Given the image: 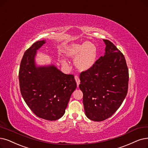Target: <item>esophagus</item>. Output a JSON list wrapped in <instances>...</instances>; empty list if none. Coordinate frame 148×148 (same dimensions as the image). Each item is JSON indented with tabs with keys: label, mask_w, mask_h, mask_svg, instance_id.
Segmentation results:
<instances>
[{
	"label": "esophagus",
	"mask_w": 148,
	"mask_h": 148,
	"mask_svg": "<svg viewBox=\"0 0 148 148\" xmlns=\"http://www.w3.org/2000/svg\"><path fill=\"white\" fill-rule=\"evenodd\" d=\"M75 79L76 80V84H77V87H78L79 84H80V80H79V78L78 76H75Z\"/></svg>",
	"instance_id": "obj_1"
}]
</instances>
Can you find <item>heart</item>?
<instances>
[{"label":"heart","instance_id":"heart-1","mask_svg":"<svg viewBox=\"0 0 148 148\" xmlns=\"http://www.w3.org/2000/svg\"><path fill=\"white\" fill-rule=\"evenodd\" d=\"M64 54L69 58H74L75 67L81 72L90 69L97 62L98 49L95 44L90 41L82 43H73L67 45L64 49ZM64 66H67L66 61L62 60Z\"/></svg>","mask_w":148,"mask_h":148}]
</instances>
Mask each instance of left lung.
Segmentation results:
<instances>
[{"label": "left lung", "instance_id": "obj_1", "mask_svg": "<svg viewBox=\"0 0 148 148\" xmlns=\"http://www.w3.org/2000/svg\"><path fill=\"white\" fill-rule=\"evenodd\" d=\"M103 41L104 55L79 76L85 114L95 121L105 120L113 115L126 98L128 89L129 71L125 56L110 40Z\"/></svg>", "mask_w": 148, "mask_h": 148}]
</instances>
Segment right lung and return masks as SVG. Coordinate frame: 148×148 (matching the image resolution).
Wrapping results in <instances>:
<instances>
[{
    "mask_svg": "<svg viewBox=\"0 0 148 148\" xmlns=\"http://www.w3.org/2000/svg\"><path fill=\"white\" fill-rule=\"evenodd\" d=\"M45 41H37L24 53L19 69V85L22 96L33 113L54 121L64 115L77 86L73 75L64 74L53 64L37 66V50Z\"/></svg>",
    "mask_w": 148,
    "mask_h": 148,
    "instance_id": "add662e5",
    "label": "right lung"
}]
</instances>
